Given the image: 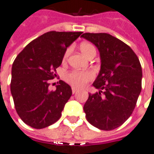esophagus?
Here are the masks:
<instances>
[{"instance_id": "obj_1", "label": "esophagus", "mask_w": 154, "mask_h": 154, "mask_svg": "<svg viewBox=\"0 0 154 154\" xmlns=\"http://www.w3.org/2000/svg\"><path fill=\"white\" fill-rule=\"evenodd\" d=\"M72 94H75L77 92V90L75 88H72Z\"/></svg>"}]
</instances>
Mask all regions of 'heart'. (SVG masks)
<instances>
[{"label":"heart","instance_id":"b5f03b06","mask_svg":"<svg viewBox=\"0 0 154 154\" xmlns=\"http://www.w3.org/2000/svg\"><path fill=\"white\" fill-rule=\"evenodd\" d=\"M80 50L82 53L86 57H88L89 54H91L92 51H95V49L91 44L86 43V42H83L81 44ZM70 52H71V48L69 47L64 52V54L63 57V61L67 60L68 57L70 54ZM93 77H94V73L91 71H72L71 72H68L66 75L65 79L67 82L69 83L71 86L77 87V88H80L85 86Z\"/></svg>","mask_w":154,"mask_h":154}]
</instances>
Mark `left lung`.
<instances>
[{"label":"left lung","instance_id":"obj_1","mask_svg":"<svg viewBox=\"0 0 154 154\" xmlns=\"http://www.w3.org/2000/svg\"><path fill=\"white\" fill-rule=\"evenodd\" d=\"M82 37L93 43L100 52L101 65L84 104L86 119L92 126L111 131L131 115L141 92L142 68L137 55L126 43L108 33L86 32Z\"/></svg>","mask_w":154,"mask_h":154}]
</instances>
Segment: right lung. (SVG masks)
<instances>
[{
    "label": "right lung",
    "instance_id": "1",
    "mask_svg": "<svg viewBox=\"0 0 154 154\" xmlns=\"http://www.w3.org/2000/svg\"><path fill=\"white\" fill-rule=\"evenodd\" d=\"M82 32H48L31 42L12 65L10 91L17 113L35 129L56 122L72 95L71 86L60 81L55 91L49 80L56 77L64 52Z\"/></svg>",
    "mask_w": 154,
    "mask_h": 154
}]
</instances>
